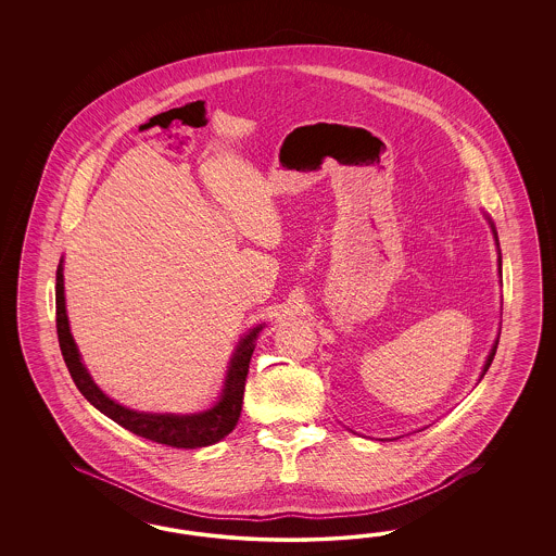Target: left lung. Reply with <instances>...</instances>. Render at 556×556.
I'll return each instance as SVG.
<instances>
[{"instance_id": "left-lung-1", "label": "left lung", "mask_w": 556, "mask_h": 556, "mask_svg": "<svg viewBox=\"0 0 556 556\" xmlns=\"http://www.w3.org/2000/svg\"><path fill=\"white\" fill-rule=\"evenodd\" d=\"M489 219V226H491V232H493V238H495V244H497V267H500V275H502V251H500V240H497V230H495V224L491 222L489 216H485ZM497 342H500V338H495V342H493V346H491V351L488 354V361H485V365H483V370H481V377H479V381L485 377V372H488L489 365H491V361H493V356H495V351H497Z\"/></svg>"}]
</instances>
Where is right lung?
<instances>
[{
  "label": "right lung",
  "mask_w": 556,
  "mask_h": 556,
  "mask_svg": "<svg viewBox=\"0 0 556 556\" xmlns=\"http://www.w3.org/2000/svg\"><path fill=\"white\" fill-rule=\"evenodd\" d=\"M265 324L251 328L238 340L232 358L228 363L224 386L218 402L210 409L198 414H151L136 412L126 405H119L101 391L91 379L89 370L81 361L79 349L68 328L67 305H65V281H63V258L56 269V334L61 353L67 363L68 372L85 400L98 407L103 416L112 418L122 428L130 430L136 437L147 438L173 448H202L216 444L222 438L235 430L236 421L242 412V395L249 375V363L253 356L254 342Z\"/></svg>",
  "instance_id": "add662e5"
}]
</instances>
